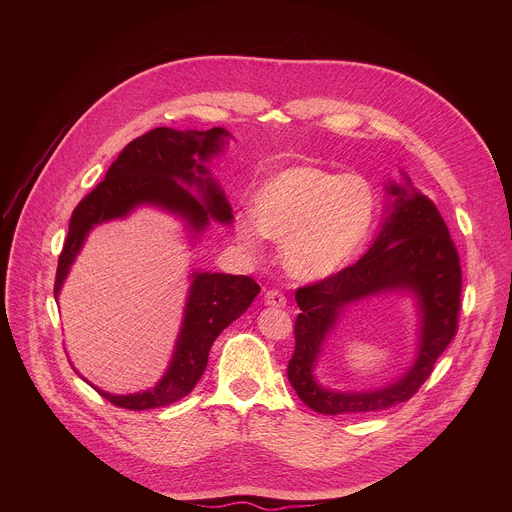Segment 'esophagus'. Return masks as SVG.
<instances>
[{"label":"esophagus","mask_w":512,"mask_h":512,"mask_svg":"<svg viewBox=\"0 0 512 512\" xmlns=\"http://www.w3.org/2000/svg\"><path fill=\"white\" fill-rule=\"evenodd\" d=\"M265 304L271 306V308H285L287 304V298L281 294V291L277 289H269L265 294Z\"/></svg>","instance_id":"34e87169"}]
</instances>
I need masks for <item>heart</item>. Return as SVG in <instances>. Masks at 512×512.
<instances>
[{
    "instance_id": "b5f03b06",
    "label": "heart",
    "mask_w": 512,
    "mask_h": 512,
    "mask_svg": "<svg viewBox=\"0 0 512 512\" xmlns=\"http://www.w3.org/2000/svg\"><path fill=\"white\" fill-rule=\"evenodd\" d=\"M375 218V194L356 174L334 176L300 164L269 178L255 196V216H237V239L249 249L263 235L281 245L287 271L306 281L338 273L367 239Z\"/></svg>"
}]
</instances>
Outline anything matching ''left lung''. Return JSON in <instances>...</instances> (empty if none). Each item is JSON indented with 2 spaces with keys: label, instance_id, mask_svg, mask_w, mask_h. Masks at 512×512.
I'll list each match as a JSON object with an SVG mask.
<instances>
[{
  "label": "left lung",
  "instance_id": "1",
  "mask_svg": "<svg viewBox=\"0 0 512 512\" xmlns=\"http://www.w3.org/2000/svg\"><path fill=\"white\" fill-rule=\"evenodd\" d=\"M387 194L393 202L371 249L354 265L296 291L302 314L296 318V350L287 364V379L316 413H369L409 401L458 332L462 267L440 210L411 186L407 176L403 186L389 184ZM389 290H409L418 300L422 326L410 371L375 392L344 394L322 388L313 367L341 312L364 297Z\"/></svg>",
  "mask_w": 512,
  "mask_h": 512
}]
</instances>
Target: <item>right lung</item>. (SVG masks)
<instances>
[{"label": "right lung", "mask_w": 512, "mask_h": 512, "mask_svg": "<svg viewBox=\"0 0 512 512\" xmlns=\"http://www.w3.org/2000/svg\"><path fill=\"white\" fill-rule=\"evenodd\" d=\"M229 137L231 133L223 127L208 131L156 127L127 143L107 170L105 180L77 204L70 216L68 235L58 257L54 298H58L68 269L93 227L123 218L141 204L174 212L186 221L194 235L208 227L210 218L229 225L233 208L204 166L212 156L225 150ZM180 181L196 187L201 198L194 197L187 190L189 187L184 189ZM259 291L257 281L247 275L194 271L174 356L160 383L131 395H113L89 385L109 403L131 411L166 407L180 401L200 381L212 342L247 312Z\"/></svg>", "instance_id": "add662e5"}]
</instances>
